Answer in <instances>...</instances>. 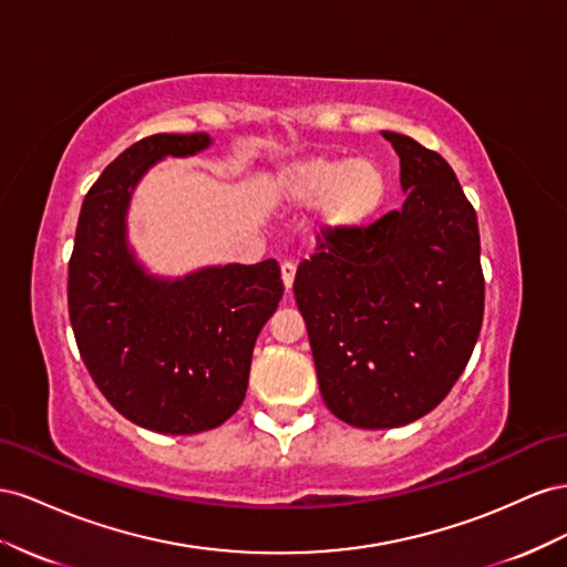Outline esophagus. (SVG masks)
I'll list each match as a JSON object with an SVG mask.
<instances>
[{"label":"esophagus","mask_w":567,"mask_h":567,"mask_svg":"<svg viewBox=\"0 0 567 567\" xmlns=\"http://www.w3.org/2000/svg\"><path fill=\"white\" fill-rule=\"evenodd\" d=\"M280 270H282V282H285V289L289 292V289H292V282H295L297 266H295L292 261H285V264L280 266Z\"/></svg>","instance_id":"1"}]
</instances>
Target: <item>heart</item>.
Segmentation results:
<instances>
[{
	"label": "heart",
	"instance_id": "1",
	"mask_svg": "<svg viewBox=\"0 0 567 567\" xmlns=\"http://www.w3.org/2000/svg\"><path fill=\"white\" fill-rule=\"evenodd\" d=\"M272 189L292 206H316L322 233L361 230L386 199V175L373 158L306 156L280 168Z\"/></svg>",
	"mask_w": 567,
	"mask_h": 567
}]
</instances>
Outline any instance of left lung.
<instances>
[{
	"label": "left lung",
	"instance_id": "left-lung-1",
	"mask_svg": "<svg viewBox=\"0 0 567 567\" xmlns=\"http://www.w3.org/2000/svg\"><path fill=\"white\" fill-rule=\"evenodd\" d=\"M382 135L401 158L406 202L368 228L322 235L295 278L322 401L365 430L440 406L484 316L477 216L456 173L413 137Z\"/></svg>",
	"mask_w": 567,
	"mask_h": 567
}]
</instances>
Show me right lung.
<instances>
[{"instance_id": "1", "label": "right lung", "mask_w": 567, "mask_h": 567, "mask_svg": "<svg viewBox=\"0 0 567 567\" xmlns=\"http://www.w3.org/2000/svg\"><path fill=\"white\" fill-rule=\"evenodd\" d=\"M206 133L144 137L85 194L69 261V316L94 384L131 423L164 434L223 425L245 401L256 337L285 285L275 258L156 280L125 245L140 177L164 156L208 147Z\"/></svg>"}]
</instances>
